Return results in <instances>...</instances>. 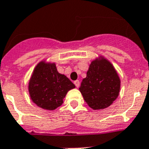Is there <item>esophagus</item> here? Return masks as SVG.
Masks as SVG:
<instances>
[{
	"label": "esophagus",
	"instance_id": "34e87169",
	"mask_svg": "<svg viewBox=\"0 0 149 149\" xmlns=\"http://www.w3.org/2000/svg\"><path fill=\"white\" fill-rule=\"evenodd\" d=\"M74 84H75V86H76L78 88V87L79 86V85H80V83H79V80H76V81H74Z\"/></svg>",
	"mask_w": 149,
	"mask_h": 149
}]
</instances>
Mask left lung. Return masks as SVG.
I'll use <instances>...</instances> for the list:
<instances>
[{
    "instance_id": "left-lung-1",
    "label": "left lung",
    "mask_w": 149,
    "mask_h": 149,
    "mask_svg": "<svg viewBox=\"0 0 149 149\" xmlns=\"http://www.w3.org/2000/svg\"><path fill=\"white\" fill-rule=\"evenodd\" d=\"M120 87V78L113 65L100 56L91 62L79 89L88 106L99 110L112 105L119 95Z\"/></svg>"
}]
</instances>
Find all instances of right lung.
<instances>
[{"mask_svg":"<svg viewBox=\"0 0 149 149\" xmlns=\"http://www.w3.org/2000/svg\"><path fill=\"white\" fill-rule=\"evenodd\" d=\"M75 85L57 71L55 63L42 60L33 71L28 83L29 95L37 106L54 110L63 102V99Z\"/></svg>","mask_w":149,"mask_h":149,"instance_id":"right-lung-1","label":"right lung"}]
</instances>
